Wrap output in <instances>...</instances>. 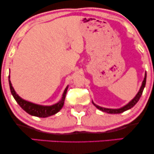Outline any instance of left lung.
Here are the masks:
<instances>
[{"mask_svg":"<svg viewBox=\"0 0 154 154\" xmlns=\"http://www.w3.org/2000/svg\"><path fill=\"white\" fill-rule=\"evenodd\" d=\"M146 75H145V78H144V80L143 81V83H142V86H141L140 89V91L138 93H137V94L136 95V96L135 98L132 99L131 101L129 103L128 105H126L125 106H124L122 108H121V109H106V108H102V107H100L98 106L95 105L94 104L95 106L97 108V109H100V111H103V112H106V113H109V114H119V113H122L124 111L128 110V109H131L135 105L136 103H137V101H138L140 98L141 97V95H142L143 92V90H144V88L145 86H146Z\"/></svg>","mask_w":154,"mask_h":154,"instance_id":"8db88e82","label":"left lung"}]
</instances>
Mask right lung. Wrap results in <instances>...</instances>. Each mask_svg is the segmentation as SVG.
Returning a JSON list of instances; mask_svg holds the SVG:
<instances>
[{
  "mask_svg": "<svg viewBox=\"0 0 154 154\" xmlns=\"http://www.w3.org/2000/svg\"><path fill=\"white\" fill-rule=\"evenodd\" d=\"M8 82H9V86H10V90L11 92V94L14 98L16 101L17 102V103L22 107L23 110H24L26 113H28L29 114L32 116H38V117H48V116H50L54 115V114H56L57 112L61 110V109L63 106V103H64L65 97H66V91L68 89V87L66 88L64 92L63 93V96L61 100H60L58 103L55 104V105L50 106H40L37 105V104L30 103V102H28L26 100H23L22 98H21L17 94L14 88L12 87V85L11 81L8 79Z\"/></svg>",
  "mask_w": 154,
  "mask_h": 154,
  "instance_id": "1",
  "label": "right lung"
}]
</instances>
